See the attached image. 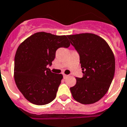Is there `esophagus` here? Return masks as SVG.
I'll list each match as a JSON object with an SVG mask.
<instances>
[{"mask_svg": "<svg viewBox=\"0 0 127 127\" xmlns=\"http://www.w3.org/2000/svg\"><path fill=\"white\" fill-rule=\"evenodd\" d=\"M67 76H68V75H66V74H63V77H64V78H66L67 77Z\"/></svg>", "mask_w": 127, "mask_h": 127, "instance_id": "esophagus-1", "label": "esophagus"}]
</instances>
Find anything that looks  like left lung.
Listing matches in <instances>:
<instances>
[{"label": "left lung", "mask_w": 127, "mask_h": 127, "mask_svg": "<svg viewBox=\"0 0 127 127\" xmlns=\"http://www.w3.org/2000/svg\"><path fill=\"white\" fill-rule=\"evenodd\" d=\"M80 57L83 78H76L70 87L75 100L91 104L100 100L108 92L115 73V57L104 39L93 33L67 36Z\"/></svg>", "instance_id": "obj_1"}]
</instances>
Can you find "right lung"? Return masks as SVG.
Instances as JSON below:
<instances>
[{
	"instance_id": "obj_1",
	"label": "right lung",
	"mask_w": 127,
	"mask_h": 127,
	"mask_svg": "<svg viewBox=\"0 0 127 127\" xmlns=\"http://www.w3.org/2000/svg\"><path fill=\"white\" fill-rule=\"evenodd\" d=\"M67 36L45 32L31 35L19 46L14 60V80L24 97L36 105H45L56 97L63 76L47 68L59 47H68Z\"/></svg>"
}]
</instances>
